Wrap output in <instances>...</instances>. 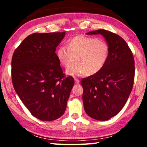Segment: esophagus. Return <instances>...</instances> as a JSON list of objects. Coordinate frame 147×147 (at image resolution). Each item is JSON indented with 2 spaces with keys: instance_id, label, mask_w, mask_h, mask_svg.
Wrapping results in <instances>:
<instances>
[{
  "instance_id": "obj_1",
  "label": "esophagus",
  "mask_w": 147,
  "mask_h": 147,
  "mask_svg": "<svg viewBox=\"0 0 147 147\" xmlns=\"http://www.w3.org/2000/svg\"><path fill=\"white\" fill-rule=\"evenodd\" d=\"M74 80H75L76 84H79L80 83V80L78 78H74Z\"/></svg>"
}]
</instances>
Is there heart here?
<instances>
[{
    "label": "heart",
    "instance_id": "obj_1",
    "mask_svg": "<svg viewBox=\"0 0 147 147\" xmlns=\"http://www.w3.org/2000/svg\"><path fill=\"white\" fill-rule=\"evenodd\" d=\"M109 47L102 39L90 36H74L66 46L59 47L56 56L62 67L67 69L75 61L76 63L67 71L71 76L97 74L102 70L108 60Z\"/></svg>",
    "mask_w": 147,
    "mask_h": 147
}]
</instances>
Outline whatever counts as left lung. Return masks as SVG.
I'll list each match as a JSON object with an SVG mask.
<instances>
[{
    "label": "left lung",
    "instance_id": "8db88e82",
    "mask_svg": "<svg viewBox=\"0 0 147 147\" xmlns=\"http://www.w3.org/2000/svg\"><path fill=\"white\" fill-rule=\"evenodd\" d=\"M87 34H101L109 47L108 60L102 70L81 81L86 113L96 120L106 121L123 109L131 93L135 75L134 56L117 34L104 29Z\"/></svg>",
    "mask_w": 147,
    "mask_h": 147
}]
</instances>
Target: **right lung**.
I'll return each mask as SVG.
<instances>
[{"instance_id":"obj_1","label":"right lung","mask_w":147,"mask_h":147,"mask_svg":"<svg viewBox=\"0 0 147 147\" xmlns=\"http://www.w3.org/2000/svg\"><path fill=\"white\" fill-rule=\"evenodd\" d=\"M65 34H30L12 56L15 91L32 115L41 121H54L63 115L74 84L73 77H65L55 53Z\"/></svg>"}]
</instances>
